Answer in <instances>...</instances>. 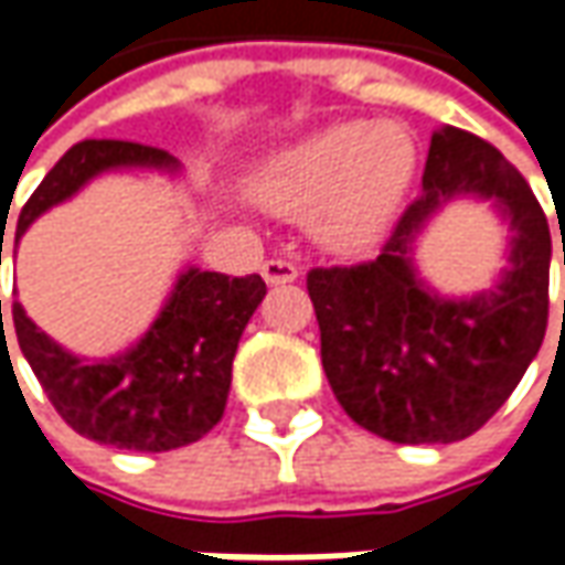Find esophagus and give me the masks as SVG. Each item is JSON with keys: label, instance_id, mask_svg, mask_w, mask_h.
Returning <instances> with one entry per match:
<instances>
[{"label": "esophagus", "instance_id": "34e87169", "mask_svg": "<svg viewBox=\"0 0 565 565\" xmlns=\"http://www.w3.org/2000/svg\"><path fill=\"white\" fill-rule=\"evenodd\" d=\"M264 279L270 282V286H282V282H295L298 279V267H295L292 260H282V257H270V260H264Z\"/></svg>", "mask_w": 565, "mask_h": 565}]
</instances>
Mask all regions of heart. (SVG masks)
Wrapping results in <instances>:
<instances>
[{
    "label": "heart",
    "mask_w": 565,
    "mask_h": 565,
    "mask_svg": "<svg viewBox=\"0 0 565 565\" xmlns=\"http://www.w3.org/2000/svg\"><path fill=\"white\" fill-rule=\"evenodd\" d=\"M415 175V141L393 121H342L270 157L254 198L273 213H311L330 248L367 245L396 213Z\"/></svg>",
    "instance_id": "b5f03b06"
}]
</instances>
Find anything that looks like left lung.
I'll return each instance as SVG.
<instances>
[{
    "label": "left lung",
    "mask_w": 565,
    "mask_h": 565,
    "mask_svg": "<svg viewBox=\"0 0 565 565\" xmlns=\"http://www.w3.org/2000/svg\"><path fill=\"white\" fill-rule=\"evenodd\" d=\"M422 182L377 257L308 270V295L320 361L345 415L393 444H452L497 415L544 342L551 226L522 172L462 128L430 138ZM452 193L493 196L516 232L511 273L471 302L427 294L404 257L417 226Z\"/></svg>",
    "instance_id": "obj_1"
}]
</instances>
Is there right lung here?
I'll return each instance as SVG.
<instances>
[{"label": "right lung", "mask_w": 565, "mask_h": 565, "mask_svg": "<svg viewBox=\"0 0 565 565\" xmlns=\"http://www.w3.org/2000/svg\"><path fill=\"white\" fill-rule=\"evenodd\" d=\"M116 166H175V160L160 147L138 141L90 138L75 143L21 206L14 242L43 210L72 198L90 175ZM264 295L267 282L257 273L188 270L150 333L131 352L94 364L62 352L33 327L18 301L11 305V320L43 393L72 430L116 449L166 452L201 440L223 418L232 359Z\"/></svg>", "instance_id": "1"}]
</instances>
